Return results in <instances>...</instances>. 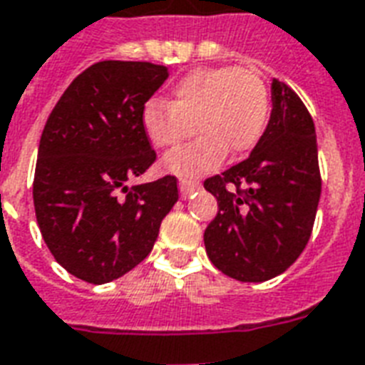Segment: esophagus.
<instances>
[{"label":"esophagus","instance_id":"1","mask_svg":"<svg viewBox=\"0 0 365 365\" xmlns=\"http://www.w3.org/2000/svg\"><path fill=\"white\" fill-rule=\"evenodd\" d=\"M200 188H202V182H200V180H188V179L179 180V192L182 200H186V197L190 196L192 192L200 190Z\"/></svg>","mask_w":365,"mask_h":365}]
</instances>
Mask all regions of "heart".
<instances>
[{
  "label": "heart",
  "instance_id": "heart-1",
  "mask_svg": "<svg viewBox=\"0 0 365 365\" xmlns=\"http://www.w3.org/2000/svg\"><path fill=\"white\" fill-rule=\"evenodd\" d=\"M270 97L251 70L232 66L196 68L180 78L168 103L144 104L140 121L156 148H171L194 131L200 137L165 156L163 165L180 177L207 173L227 152L251 150L264 133Z\"/></svg>",
  "mask_w": 365,
  "mask_h": 365
}]
</instances>
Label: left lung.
Returning a JSON list of instances; mask_svg holds the SVG:
<instances>
[{
	"mask_svg": "<svg viewBox=\"0 0 365 365\" xmlns=\"http://www.w3.org/2000/svg\"><path fill=\"white\" fill-rule=\"evenodd\" d=\"M203 186L219 205L203 244L222 274L267 282L297 261L322 192L314 121L297 93L272 80L270 120L250 158Z\"/></svg>",
	"mask_w": 365,
	"mask_h": 365,
	"instance_id": "obj_1",
	"label": "left lung"
}]
</instances>
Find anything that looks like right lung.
<instances>
[{
	"label": "right lung",
	"mask_w": 365,
	"mask_h": 365,
	"mask_svg": "<svg viewBox=\"0 0 365 365\" xmlns=\"http://www.w3.org/2000/svg\"><path fill=\"white\" fill-rule=\"evenodd\" d=\"M168 76L152 62H97L68 86L45 123L36 219L55 261L83 282L106 284L144 261L179 200L171 175L127 185L156 162L140 112Z\"/></svg>",
	"instance_id": "add662e5"
}]
</instances>
